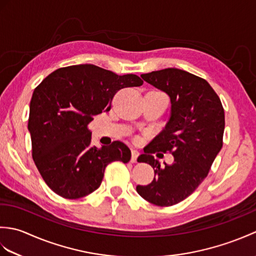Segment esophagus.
<instances>
[{"mask_svg": "<svg viewBox=\"0 0 256 256\" xmlns=\"http://www.w3.org/2000/svg\"><path fill=\"white\" fill-rule=\"evenodd\" d=\"M140 153L136 150H132V156H131V162H136L138 160V157Z\"/></svg>", "mask_w": 256, "mask_h": 256, "instance_id": "34e87169", "label": "esophagus"}]
</instances>
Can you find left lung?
Masks as SVG:
<instances>
[{"label": "left lung", "instance_id": "obj_1", "mask_svg": "<svg viewBox=\"0 0 256 256\" xmlns=\"http://www.w3.org/2000/svg\"><path fill=\"white\" fill-rule=\"evenodd\" d=\"M140 77L170 96L172 114L166 128L138 158L153 167L155 176L136 190L148 202L170 206L186 199L208 176L224 145V110L212 86L184 70L167 68ZM157 151L172 152L173 164L162 168L152 156Z\"/></svg>", "mask_w": 256, "mask_h": 256}]
</instances>
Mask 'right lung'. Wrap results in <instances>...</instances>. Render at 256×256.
Instances as JSON below:
<instances>
[{
	"label": "right lung",
	"instance_id": "obj_1",
	"mask_svg": "<svg viewBox=\"0 0 256 256\" xmlns=\"http://www.w3.org/2000/svg\"><path fill=\"white\" fill-rule=\"evenodd\" d=\"M142 84L136 74L74 64L55 70L36 86L28 118L32 156L54 192L82 198L99 188L110 162H130L131 150L120 140L92 146L88 125L94 116L111 110L118 90Z\"/></svg>",
	"mask_w": 256,
	"mask_h": 256
}]
</instances>
